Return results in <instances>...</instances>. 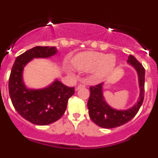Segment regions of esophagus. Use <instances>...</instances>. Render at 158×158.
I'll list each match as a JSON object with an SVG mask.
<instances>
[{"label": "esophagus", "instance_id": "obj_1", "mask_svg": "<svg viewBox=\"0 0 158 158\" xmlns=\"http://www.w3.org/2000/svg\"><path fill=\"white\" fill-rule=\"evenodd\" d=\"M83 87H85V85H81V84L79 85L77 87H76V90H79V89L83 88Z\"/></svg>", "mask_w": 158, "mask_h": 158}]
</instances>
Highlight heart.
<instances>
[{"label": "heart", "instance_id": "b5f03b06", "mask_svg": "<svg viewBox=\"0 0 158 158\" xmlns=\"http://www.w3.org/2000/svg\"><path fill=\"white\" fill-rule=\"evenodd\" d=\"M73 66L78 71H92L97 79H104L113 73L116 65V57L113 54H106L98 51H83L72 59Z\"/></svg>", "mask_w": 158, "mask_h": 158}]
</instances>
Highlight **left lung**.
<instances>
[{
  "label": "left lung",
  "instance_id": "obj_1",
  "mask_svg": "<svg viewBox=\"0 0 158 158\" xmlns=\"http://www.w3.org/2000/svg\"><path fill=\"white\" fill-rule=\"evenodd\" d=\"M127 62L136 71L140 89L139 97L132 107L126 110H118L109 105L104 97V83L90 87V95L87 102L89 116L96 124L102 128H115L127 123L135 117L143 103L145 69L132 55L128 56Z\"/></svg>",
  "mask_w": 158,
  "mask_h": 158
}]
</instances>
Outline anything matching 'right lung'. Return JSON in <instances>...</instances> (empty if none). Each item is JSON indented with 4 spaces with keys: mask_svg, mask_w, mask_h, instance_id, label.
Returning <instances> with one entry per match:
<instances>
[{
    "mask_svg": "<svg viewBox=\"0 0 158 158\" xmlns=\"http://www.w3.org/2000/svg\"><path fill=\"white\" fill-rule=\"evenodd\" d=\"M57 53L56 47L36 46L15 60L9 80V92L15 109L23 118L34 124H50L65 112L68 101L74 94L69 87L56 79L40 89L28 88L23 81L24 68L33 59H47Z\"/></svg>",
    "mask_w": 158,
    "mask_h": 158,
    "instance_id": "add662e5",
    "label": "right lung"
}]
</instances>
